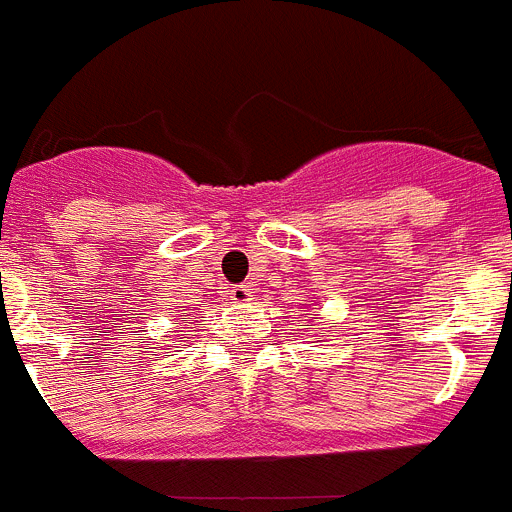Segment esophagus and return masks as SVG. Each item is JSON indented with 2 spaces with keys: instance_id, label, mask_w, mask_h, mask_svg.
Listing matches in <instances>:
<instances>
[{
  "instance_id": "1",
  "label": "esophagus",
  "mask_w": 512,
  "mask_h": 512,
  "mask_svg": "<svg viewBox=\"0 0 512 512\" xmlns=\"http://www.w3.org/2000/svg\"><path fill=\"white\" fill-rule=\"evenodd\" d=\"M230 297H233L235 305H251L256 292H253L251 284H235V287L230 289Z\"/></svg>"
}]
</instances>
